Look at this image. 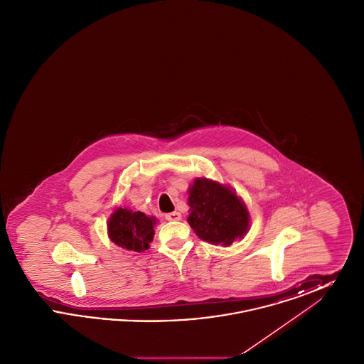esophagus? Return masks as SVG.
<instances>
[{"label":"esophagus","instance_id":"obj_1","mask_svg":"<svg viewBox=\"0 0 364 364\" xmlns=\"http://www.w3.org/2000/svg\"><path fill=\"white\" fill-rule=\"evenodd\" d=\"M165 218H166L168 221H180V220H181V214H180L178 211L168 213V214L165 215Z\"/></svg>","mask_w":364,"mask_h":364}]
</instances>
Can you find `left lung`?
<instances>
[{"label": "left lung", "mask_w": 364, "mask_h": 364, "mask_svg": "<svg viewBox=\"0 0 364 364\" xmlns=\"http://www.w3.org/2000/svg\"><path fill=\"white\" fill-rule=\"evenodd\" d=\"M188 193V223L199 239L230 245L247 233L250 214L233 191L208 178H196Z\"/></svg>", "instance_id": "8db88e82"}]
</instances>
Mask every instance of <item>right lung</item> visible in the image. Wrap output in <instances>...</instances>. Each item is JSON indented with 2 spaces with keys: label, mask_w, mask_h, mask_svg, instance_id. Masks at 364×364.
Listing matches in <instances>:
<instances>
[{
  "label": "right lung",
  "mask_w": 364,
  "mask_h": 364,
  "mask_svg": "<svg viewBox=\"0 0 364 364\" xmlns=\"http://www.w3.org/2000/svg\"><path fill=\"white\" fill-rule=\"evenodd\" d=\"M154 217H147L141 211L132 213L117 208L109 218L107 232L110 240L132 252H141L150 247L154 237Z\"/></svg>",
  "instance_id": "obj_1"
}]
</instances>
